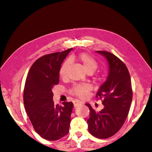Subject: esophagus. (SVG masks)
Segmentation results:
<instances>
[{"label": "esophagus", "instance_id": "1", "mask_svg": "<svg viewBox=\"0 0 152 152\" xmlns=\"http://www.w3.org/2000/svg\"><path fill=\"white\" fill-rule=\"evenodd\" d=\"M83 103H84L82 102H81V101L78 100V99H75V100L74 101V107H78V106H79V105L82 104Z\"/></svg>", "mask_w": 152, "mask_h": 152}]
</instances>
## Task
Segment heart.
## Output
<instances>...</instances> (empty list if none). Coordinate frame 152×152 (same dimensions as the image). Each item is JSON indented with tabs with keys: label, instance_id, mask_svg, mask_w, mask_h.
<instances>
[{
	"label": "heart",
	"instance_id": "b5f03b06",
	"mask_svg": "<svg viewBox=\"0 0 152 152\" xmlns=\"http://www.w3.org/2000/svg\"><path fill=\"white\" fill-rule=\"evenodd\" d=\"M78 59L82 63L84 70L87 73L91 72L93 73L98 68V65L97 61L89 54L81 53L78 56ZM72 59V58H71V60ZM70 64V61L66 60L63 63L60 69H59V75L62 78L66 77ZM91 89V86L88 84H75L72 88L71 93L72 94L78 96V97L85 98L89 95Z\"/></svg>",
	"mask_w": 152,
	"mask_h": 152
}]
</instances>
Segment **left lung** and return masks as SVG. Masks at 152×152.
<instances>
[{"label":"left lung","instance_id":"1","mask_svg":"<svg viewBox=\"0 0 152 152\" xmlns=\"http://www.w3.org/2000/svg\"><path fill=\"white\" fill-rule=\"evenodd\" d=\"M108 63L107 80L100 86L96 98L102 99L103 108L96 112L91 106L87 120L91 134L100 139L113 136L123 126L129 112L132 99L131 77L128 69L120 59L107 51L98 50Z\"/></svg>","mask_w":152,"mask_h":152}]
</instances>
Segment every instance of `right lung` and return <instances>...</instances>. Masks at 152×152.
<instances>
[{
	"label": "right lung",
	"instance_id": "obj_1",
	"mask_svg": "<svg viewBox=\"0 0 152 152\" xmlns=\"http://www.w3.org/2000/svg\"><path fill=\"white\" fill-rule=\"evenodd\" d=\"M73 49L45 55L31 66L25 82L23 102L34 129L44 139L55 141L69 132L73 104L55 105L53 88L59 84V69Z\"/></svg>",
	"mask_w": 152,
	"mask_h": 152
}]
</instances>
